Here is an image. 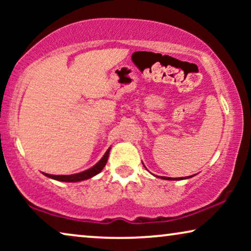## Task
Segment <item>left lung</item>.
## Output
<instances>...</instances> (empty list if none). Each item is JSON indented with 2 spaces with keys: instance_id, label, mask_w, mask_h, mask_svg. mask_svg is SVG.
I'll use <instances>...</instances> for the list:
<instances>
[{
  "instance_id": "left-lung-1",
  "label": "left lung",
  "mask_w": 251,
  "mask_h": 251,
  "mask_svg": "<svg viewBox=\"0 0 251 251\" xmlns=\"http://www.w3.org/2000/svg\"><path fill=\"white\" fill-rule=\"evenodd\" d=\"M193 176H188L187 178H191ZM162 179H166V180H181V179H186V178H183V177H179V178H171V177H161Z\"/></svg>"
}]
</instances>
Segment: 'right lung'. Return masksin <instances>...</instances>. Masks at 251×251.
<instances>
[{"instance_id": "right-lung-1", "label": "right lung", "mask_w": 251, "mask_h": 251, "mask_svg": "<svg viewBox=\"0 0 251 251\" xmlns=\"http://www.w3.org/2000/svg\"><path fill=\"white\" fill-rule=\"evenodd\" d=\"M109 151H111V147L106 151V153L104 154V156L101 157V160H99V162L95 164L94 167L90 168V169L82 171V173L78 174H74V175H49V174H44V176L52 178V179L59 180V181H68V183H75V181H81V180H85L89 179V178L96 176L98 175L100 171L102 170V168L106 166V162H107L108 159V154Z\"/></svg>"}]
</instances>
